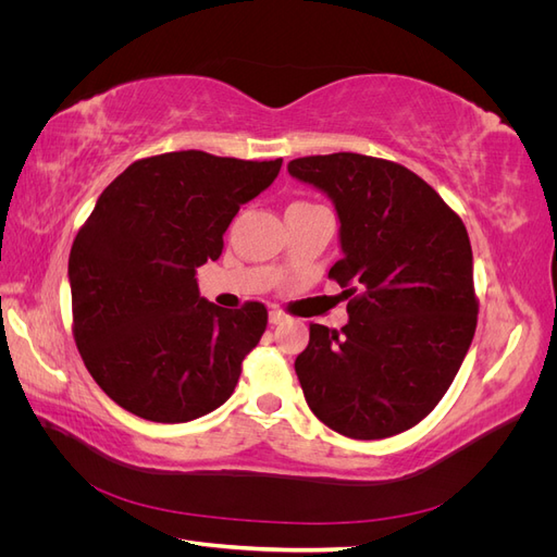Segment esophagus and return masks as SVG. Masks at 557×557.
<instances>
[{
	"label": "esophagus",
	"instance_id": "obj_1",
	"mask_svg": "<svg viewBox=\"0 0 557 557\" xmlns=\"http://www.w3.org/2000/svg\"><path fill=\"white\" fill-rule=\"evenodd\" d=\"M285 318H288V315H285V313H283V311H278V309L269 311V323H272V325H278V323H283Z\"/></svg>",
	"mask_w": 557,
	"mask_h": 557
}]
</instances>
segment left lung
<instances>
[{
	"instance_id": "1",
	"label": "left lung",
	"mask_w": 557,
	"mask_h": 557,
	"mask_svg": "<svg viewBox=\"0 0 557 557\" xmlns=\"http://www.w3.org/2000/svg\"><path fill=\"white\" fill-rule=\"evenodd\" d=\"M290 176L325 193L339 215L346 288L342 332L311 323L295 372L309 409L350 440L418 425L446 395L476 332L467 230L407 166L360 153L297 158Z\"/></svg>"
}]
</instances>
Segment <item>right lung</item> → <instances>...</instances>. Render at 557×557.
<instances>
[{"label":"right lung","mask_w":557,"mask_h":557,"mask_svg":"<svg viewBox=\"0 0 557 557\" xmlns=\"http://www.w3.org/2000/svg\"><path fill=\"white\" fill-rule=\"evenodd\" d=\"M178 150L132 162L76 234L70 252L74 339L97 385L153 423H188L234 393L267 309L199 297L197 267L218 260L242 205L281 172Z\"/></svg>","instance_id":"1"}]
</instances>
